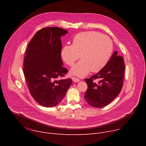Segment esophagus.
<instances>
[{
  "label": "esophagus",
  "mask_w": 146,
  "mask_h": 146,
  "mask_svg": "<svg viewBox=\"0 0 146 146\" xmlns=\"http://www.w3.org/2000/svg\"><path fill=\"white\" fill-rule=\"evenodd\" d=\"M72 80H73L74 82H79V81H80L78 78H76V77H73L72 78Z\"/></svg>",
  "instance_id": "esophagus-1"
}]
</instances>
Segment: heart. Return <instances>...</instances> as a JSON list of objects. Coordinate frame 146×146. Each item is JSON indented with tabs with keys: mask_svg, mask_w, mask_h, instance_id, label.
I'll list each match as a JSON object with an SVG mask.
<instances>
[{
	"mask_svg": "<svg viewBox=\"0 0 146 146\" xmlns=\"http://www.w3.org/2000/svg\"><path fill=\"white\" fill-rule=\"evenodd\" d=\"M113 51L111 40L98 32L87 31L76 35L72 44L65 45L61 56L66 64L72 66L70 73L79 77L86 76L91 70L98 72L108 63Z\"/></svg>",
	"mask_w": 146,
	"mask_h": 146,
	"instance_id": "b5f03b06",
	"label": "heart"
}]
</instances>
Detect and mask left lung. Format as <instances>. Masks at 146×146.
Wrapping results in <instances>:
<instances>
[{
    "label": "left lung",
    "mask_w": 146,
    "mask_h": 146,
    "mask_svg": "<svg viewBox=\"0 0 146 146\" xmlns=\"http://www.w3.org/2000/svg\"><path fill=\"white\" fill-rule=\"evenodd\" d=\"M123 57L117 55V51L112 55L108 63L97 74L85 79L88 88L84 95L90 105L103 108L111 103L120 93L125 72ZM96 79L100 81L96 83Z\"/></svg>",
    "instance_id": "obj_1"
}]
</instances>
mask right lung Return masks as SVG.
<instances>
[{
	"label": "right lung",
	"instance_id": "obj_1",
	"mask_svg": "<svg viewBox=\"0 0 146 146\" xmlns=\"http://www.w3.org/2000/svg\"><path fill=\"white\" fill-rule=\"evenodd\" d=\"M68 32L58 27L44 28L26 50L23 71L28 87L34 99L46 108L57 105L72 84L71 78H62L68 70L61 59L60 37Z\"/></svg>",
	"mask_w": 146,
	"mask_h": 146
}]
</instances>
